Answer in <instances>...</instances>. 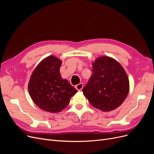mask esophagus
<instances>
[{"instance_id": "esophagus-1", "label": "esophagus", "mask_w": 154, "mask_h": 154, "mask_svg": "<svg viewBox=\"0 0 154 154\" xmlns=\"http://www.w3.org/2000/svg\"><path fill=\"white\" fill-rule=\"evenodd\" d=\"M83 83H79V84H78L77 85H76V86H75V88H76V89H77L78 91H82V89L83 88Z\"/></svg>"}]
</instances>
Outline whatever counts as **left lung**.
<instances>
[{
    "label": "left lung",
    "instance_id": "8db88e82",
    "mask_svg": "<svg viewBox=\"0 0 154 154\" xmlns=\"http://www.w3.org/2000/svg\"><path fill=\"white\" fill-rule=\"evenodd\" d=\"M92 74L85 87L84 96L96 109L109 112L122 105L129 92L127 72L118 61L103 56L92 62Z\"/></svg>",
    "mask_w": 154,
    "mask_h": 154
}]
</instances>
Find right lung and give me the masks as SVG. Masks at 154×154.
<instances>
[{
  "label": "right lung",
  "instance_id": "right-lung-1",
  "mask_svg": "<svg viewBox=\"0 0 154 154\" xmlns=\"http://www.w3.org/2000/svg\"><path fill=\"white\" fill-rule=\"evenodd\" d=\"M62 60L53 55L45 58L32 72L28 83L29 95L40 109L57 113L68 105L78 92L60 72Z\"/></svg>",
  "mask_w": 154,
  "mask_h": 154
}]
</instances>
